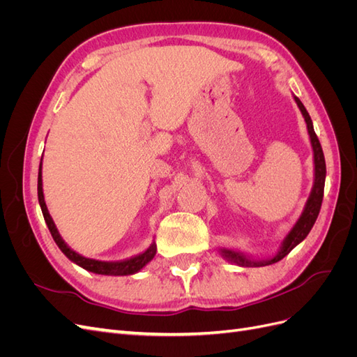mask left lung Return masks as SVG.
Returning <instances> with one entry per match:
<instances>
[{
	"label": "left lung",
	"mask_w": 357,
	"mask_h": 357,
	"mask_svg": "<svg viewBox=\"0 0 357 357\" xmlns=\"http://www.w3.org/2000/svg\"><path fill=\"white\" fill-rule=\"evenodd\" d=\"M294 100L296 105L299 107V110L304 116V121L307 123V131L310 135V143L312 147V160H314V181H312V188L310 192V197L305 202V207L302 210L299 219L296 223L291 226V229L287 232L284 236V240L282 241V245H280L278 252L268 257V259H253L252 256H248L240 250H235V248L231 247H219V253L222 255L223 259L226 261L235 264L238 266H266L275 264L278 261H282L284 256H287L294 248L304 241L307 238V235L310 234L312 225L316 223V219L319 215L320 207H321V201H323V190H325V178H326V164H325V156H323V150L320 146L319 138L314 132V126H312V121L304 107V104L301 102L298 96L294 95Z\"/></svg>",
	"instance_id": "obj_1"
}]
</instances>
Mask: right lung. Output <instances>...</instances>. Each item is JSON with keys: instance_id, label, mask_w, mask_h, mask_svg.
<instances>
[{"instance_id": "1", "label": "right lung", "mask_w": 357, "mask_h": 357, "mask_svg": "<svg viewBox=\"0 0 357 357\" xmlns=\"http://www.w3.org/2000/svg\"><path fill=\"white\" fill-rule=\"evenodd\" d=\"M43 160V158H41ZM37 192H38V202L40 207L43 211V218L46 220L47 228L55 240L56 245L61 248V252L66 255L71 262H74L75 265L82 266L83 269L93 274H101V275H131L135 274L152 261L156 255V243L153 241L150 244V247L147 250H144L143 253H138L135 256H131L128 259H123V261H114V262H105V261H98V259H91V257H84L82 255H79L77 252H74L73 248L62 240V236L56 228L55 222H53L52 215L49 214L47 205L45 201V193H43V177H41V164L38 168V185H37Z\"/></svg>"}]
</instances>
